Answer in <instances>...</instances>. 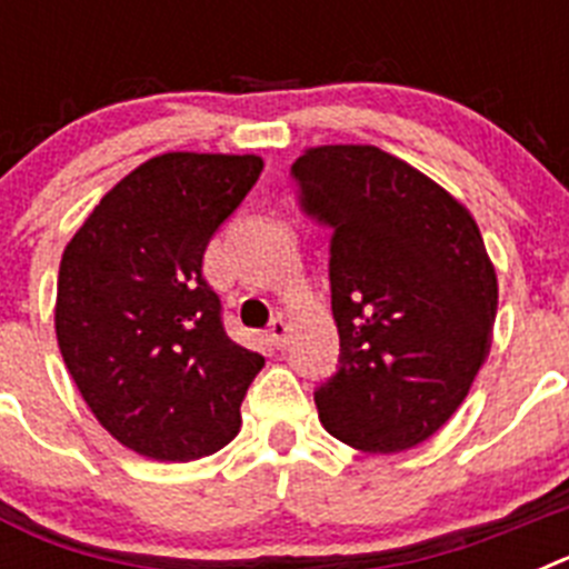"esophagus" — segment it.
<instances>
[{
	"instance_id": "34e87169",
	"label": "esophagus",
	"mask_w": 569,
	"mask_h": 569,
	"mask_svg": "<svg viewBox=\"0 0 569 569\" xmlns=\"http://www.w3.org/2000/svg\"><path fill=\"white\" fill-rule=\"evenodd\" d=\"M290 339V321L284 319V316H276L273 321H270V341H273V347H284Z\"/></svg>"
}]
</instances>
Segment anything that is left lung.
<instances>
[{
  "label": "left lung",
  "mask_w": 569,
  "mask_h": 569,
  "mask_svg": "<svg viewBox=\"0 0 569 569\" xmlns=\"http://www.w3.org/2000/svg\"><path fill=\"white\" fill-rule=\"evenodd\" d=\"M330 233L341 367L316 390L330 436L401 453L459 410L490 353L499 279L470 210L376 144H319L290 168Z\"/></svg>",
  "instance_id": "1"
}]
</instances>
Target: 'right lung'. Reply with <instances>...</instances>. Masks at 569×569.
Segmentation results:
<instances>
[{"label": "right lung", "instance_id": "right-lung-1", "mask_svg": "<svg viewBox=\"0 0 569 569\" xmlns=\"http://www.w3.org/2000/svg\"><path fill=\"white\" fill-rule=\"evenodd\" d=\"M261 168L253 153L153 156L102 196L64 248L59 350L90 413L133 453L193 461L239 433L241 399L264 359L228 339L202 259Z\"/></svg>", "mask_w": 569, "mask_h": 569}]
</instances>
